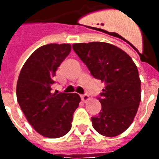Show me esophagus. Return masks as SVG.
Instances as JSON below:
<instances>
[{
  "mask_svg": "<svg viewBox=\"0 0 159 159\" xmlns=\"http://www.w3.org/2000/svg\"><path fill=\"white\" fill-rule=\"evenodd\" d=\"M81 99L83 102H86L87 100H89V96L88 94H83V95H81Z\"/></svg>",
  "mask_w": 159,
  "mask_h": 159,
  "instance_id": "obj_1",
  "label": "esophagus"
}]
</instances>
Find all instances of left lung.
<instances>
[{
  "label": "left lung",
  "mask_w": 159,
  "mask_h": 159,
  "mask_svg": "<svg viewBox=\"0 0 159 159\" xmlns=\"http://www.w3.org/2000/svg\"><path fill=\"white\" fill-rule=\"evenodd\" d=\"M73 50L91 75L105 83L98 100L101 111L92 117L94 129L107 137L117 136L130 126L140 102L139 72L129 54L107 42L76 43Z\"/></svg>",
  "instance_id": "1"
}]
</instances>
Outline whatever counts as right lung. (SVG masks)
I'll return each instance as SVG.
<instances>
[{
    "label": "right lung",
    "instance_id": "1",
    "mask_svg": "<svg viewBox=\"0 0 159 159\" xmlns=\"http://www.w3.org/2000/svg\"><path fill=\"white\" fill-rule=\"evenodd\" d=\"M70 44H48L36 49L19 73L17 100L30 124L48 138L64 136L71 129L77 93H52L56 70L70 52Z\"/></svg>",
    "mask_w": 159,
    "mask_h": 159
}]
</instances>
